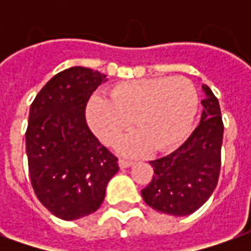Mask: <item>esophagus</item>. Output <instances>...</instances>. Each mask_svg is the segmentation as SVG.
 I'll return each instance as SVG.
<instances>
[{"label":"esophagus","instance_id":"1","mask_svg":"<svg viewBox=\"0 0 251 251\" xmlns=\"http://www.w3.org/2000/svg\"><path fill=\"white\" fill-rule=\"evenodd\" d=\"M131 164H133V163H131L130 160H124V158H120V160H118V165H120L121 169L129 168Z\"/></svg>","mask_w":251,"mask_h":251}]
</instances>
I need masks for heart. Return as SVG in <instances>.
I'll list each match as a JSON object with an SVG mask.
<instances>
[{
	"mask_svg": "<svg viewBox=\"0 0 251 251\" xmlns=\"http://www.w3.org/2000/svg\"><path fill=\"white\" fill-rule=\"evenodd\" d=\"M198 103V91L187 77H149L117 84L109 99L93 97L86 115L94 134L106 145L120 141L134 120L138 130L120 145L125 154L149 148L165 152L188 137Z\"/></svg>",
	"mask_w": 251,
	"mask_h": 251,
	"instance_id": "obj_1",
	"label": "heart"
}]
</instances>
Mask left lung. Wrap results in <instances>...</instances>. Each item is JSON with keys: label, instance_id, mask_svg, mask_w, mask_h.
<instances>
[{"label": "left lung", "instance_id": "1", "mask_svg": "<svg viewBox=\"0 0 251 251\" xmlns=\"http://www.w3.org/2000/svg\"><path fill=\"white\" fill-rule=\"evenodd\" d=\"M203 91L205 97L198 127L175 152L149 161L154 175L141 195L158 212L189 215L204 204L218 184L223 122L218 98L205 84Z\"/></svg>", "mask_w": 251, "mask_h": 251}]
</instances>
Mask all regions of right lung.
Returning a JSON list of instances; mask_svg holds the SVG:
<instances>
[{"label": "right lung", "instance_id": "1", "mask_svg": "<svg viewBox=\"0 0 251 251\" xmlns=\"http://www.w3.org/2000/svg\"><path fill=\"white\" fill-rule=\"evenodd\" d=\"M106 75L86 67L59 72L30 104L25 133L28 168L41 204L63 221L98 210L118 158L94 136L86 104Z\"/></svg>", "mask_w": 251, "mask_h": 251}]
</instances>
